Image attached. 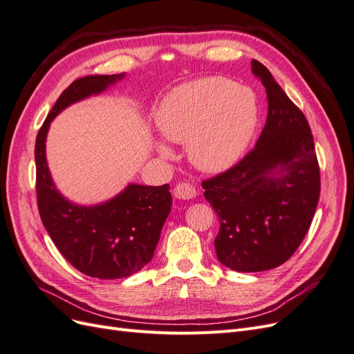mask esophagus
Segmentation results:
<instances>
[{
    "mask_svg": "<svg viewBox=\"0 0 354 354\" xmlns=\"http://www.w3.org/2000/svg\"><path fill=\"white\" fill-rule=\"evenodd\" d=\"M174 196L177 199L189 201V199H194L196 196V190L190 183H178L174 189Z\"/></svg>",
    "mask_w": 354,
    "mask_h": 354,
    "instance_id": "esophagus-1",
    "label": "esophagus"
}]
</instances>
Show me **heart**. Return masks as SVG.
Segmentation results:
<instances>
[{
    "mask_svg": "<svg viewBox=\"0 0 354 354\" xmlns=\"http://www.w3.org/2000/svg\"><path fill=\"white\" fill-rule=\"evenodd\" d=\"M259 121L254 91L226 78H201L180 85L159 106L158 130L171 143L187 145L189 158L203 173L218 174L245 153ZM162 158H173L164 142H155Z\"/></svg>",
    "mask_w": 354,
    "mask_h": 354,
    "instance_id": "heart-1",
    "label": "heart"
}]
</instances>
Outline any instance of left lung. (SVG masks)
Masks as SVG:
<instances>
[{
  "label": "left lung",
  "mask_w": 354,
  "mask_h": 354,
  "mask_svg": "<svg viewBox=\"0 0 354 354\" xmlns=\"http://www.w3.org/2000/svg\"><path fill=\"white\" fill-rule=\"evenodd\" d=\"M267 94V120L254 151L202 183L220 230L218 261L251 273L274 269L297 251L312 224L320 194L315 142L303 112L272 73L252 60Z\"/></svg>",
  "instance_id": "8db88e82"
}]
</instances>
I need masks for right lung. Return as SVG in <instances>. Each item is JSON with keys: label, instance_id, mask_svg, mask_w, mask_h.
Returning a JSON list of instances; mask_svg holds the SVG:
<instances>
[{"label": "right lung", "instance_id": "add662e5", "mask_svg": "<svg viewBox=\"0 0 354 354\" xmlns=\"http://www.w3.org/2000/svg\"><path fill=\"white\" fill-rule=\"evenodd\" d=\"M125 73L93 75L73 81L60 94L37 137V198L39 216L62 255L81 273L97 279L128 277L152 260L173 205L169 185L128 183L113 198L80 205L63 196L47 164L46 142L53 120L91 95H99Z\"/></svg>", "mask_w": 354, "mask_h": 354}]
</instances>
